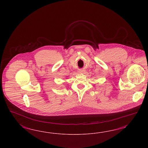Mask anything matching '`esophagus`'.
<instances>
[{"mask_svg": "<svg viewBox=\"0 0 148 148\" xmlns=\"http://www.w3.org/2000/svg\"><path fill=\"white\" fill-rule=\"evenodd\" d=\"M84 72V71H82V70H81L80 71V73H82V72Z\"/></svg>", "mask_w": 148, "mask_h": 148, "instance_id": "obj_1", "label": "esophagus"}]
</instances>
